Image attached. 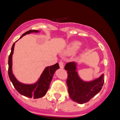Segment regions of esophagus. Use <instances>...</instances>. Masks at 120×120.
<instances>
[{"mask_svg": "<svg viewBox=\"0 0 120 120\" xmlns=\"http://www.w3.org/2000/svg\"><path fill=\"white\" fill-rule=\"evenodd\" d=\"M59 66H60V68H64V63L63 61H60V62L59 63Z\"/></svg>", "mask_w": 120, "mask_h": 120, "instance_id": "1", "label": "esophagus"}]
</instances>
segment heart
Instances as JSON below:
<instances>
[{
  "label": "heart",
  "instance_id": "heart-1",
  "mask_svg": "<svg viewBox=\"0 0 120 120\" xmlns=\"http://www.w3.org/2000/svg\"><path fill=\"white\" fill-rule=\"evenodd\" d=\"M81 45V43L78 41H74V42H71L67 46V48L65 50V53L66 54H73L79 49Z\"/></svg>",
  "mask_w": 120,
  "mask_h": 120
}]
</instances>
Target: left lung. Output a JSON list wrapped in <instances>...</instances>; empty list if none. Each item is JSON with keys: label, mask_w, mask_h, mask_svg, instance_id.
I'll return each mask as SVG.
<instances>
[{"label": "left lung", "mask_w": 120, "mask_h": 120, "mask_svg": "<svg viewBox=\"0 0 120 120\" xmlns=\"http://www.w3.org/2000/svg\"><path fill=\"white\" fill-rule=\"evenodd\" d=\"M67 71L66 82L69 96L73 101L79 104L88 102L98 94L102 88L105 81L103 75L93 81L83 82L76 71V64L74 61L67 63L64 67Z\"/></svg>", "instance_id": "left-lung-1"}]
</instances>
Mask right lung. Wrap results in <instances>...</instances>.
<instances>
[{
  "instance_id": "right-lung-1",
  "label": "right lung",
  "mask_w": 120,
  "mask_h": 120,
  "mask_svg": "<svg viewBox=\"0 0 120 120\" xmlns=\"http://www.w3.org/2000/svg\"><path fill=\"white\" fill-rule=\"evenodd\" d=\"M31 32H38V30H30L26 31L20 37L22 38L26 34H29ZM15 43H13L11 48V51L8 57V74L10 79L13 83L15 89L21 95H24L28 98H33L34 99L42 98L44 96L49 89L50 82L52 79V77L54 72L57 69L59 68V64L56 63L50 67H47L45 69L43 73L41 75L37 83L32 85H26L21 83L18 81L12 73V54L14 50Z\"/></svg>"
}]
</instances>
